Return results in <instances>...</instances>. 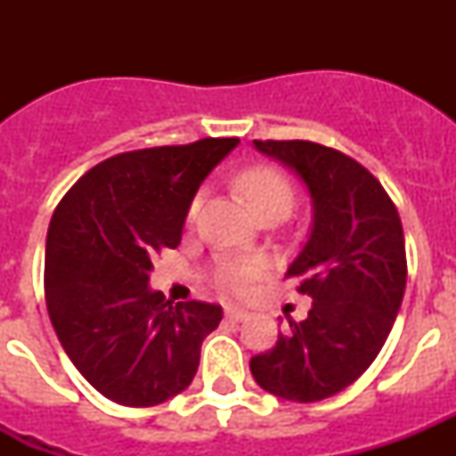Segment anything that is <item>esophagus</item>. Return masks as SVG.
<instances>
[{
  "instance_id": "obj_1",
  "label": "esophagus",
  "mask_w": 456,
  "mask_h": 456,
  "mask_svg": "<svg viewBox=\"0 0 456 456\" xmlns=\"http://www.w3.org/2000/svg\"><path fill=\"white\" fill-rule=\"evenodd\" d=\"M225 317H228L231 322H244L248 317V313L247 310L235 308V305H228V308H225Z\"/></svg>"
}]
</instances>
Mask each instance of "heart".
<instances>
[{"label": "heart", "mask_w": 456, "mask_h": 456, "mask_svg": "<svg viewBox=\"0 0 456 456\" xmlns=\"http://www.w3.org/2000/svg\"><path fill=\"white\" fill-rule=\"evenodd\" d=\"M241 191L247 193L248 200L256 205V209L263 215L272 208L289 209L294 203V187L285 173L272 167H251L240 175ZM205 193L199 191L191 199L187 209V219L196 221L200 208H203ZM265 263L260 257H219L212 267V281L219 289L231 294L247 292L248 285L263 273Z\"/></svg>", "instance_id": "1"}]
</instances>
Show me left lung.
Wrapping results in <instances>:
<instances>
[{
	"instance_id": "obj_1",
	"label": "left lung",
	"mask_w": 456,
	"mask_h": 456,
	"mask_svg": "<svg viewBox=\"0 0 456 456\" xmlns=\"http://www.w3.org/2000/svg\"><path fill=\"white\" fill-rule=\"evenodd\" d=\"M305 183L313 228L289 265L313 297L269 352L251 358L260 388L292 402H320L354 384L384 347L406 288L397 208L365 167L313 141H253Z\"/></svg>"
}]
</instances>
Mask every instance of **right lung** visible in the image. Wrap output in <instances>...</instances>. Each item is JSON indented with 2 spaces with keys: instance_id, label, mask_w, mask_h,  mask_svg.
<instances>
[{
  "instance_id": "obj_1",
  "label": "right lung",
  "mask_w": 456,
  "mask_h": 456,
  "mask_svg": "<svg viewBox=\"0 0 456 456\" xmlns=\"http://www.w3.org/2000/svg\"><path fill=\"white\" fill-rule=\"evenodd\" d=\"M240 139L120 152L56 205L45 244V301L75 368L107 400L155 406L191 384L221 305L167 301L148 288L152 257L175 248L191 199Z\"/></svg>"
}]
</instances>
